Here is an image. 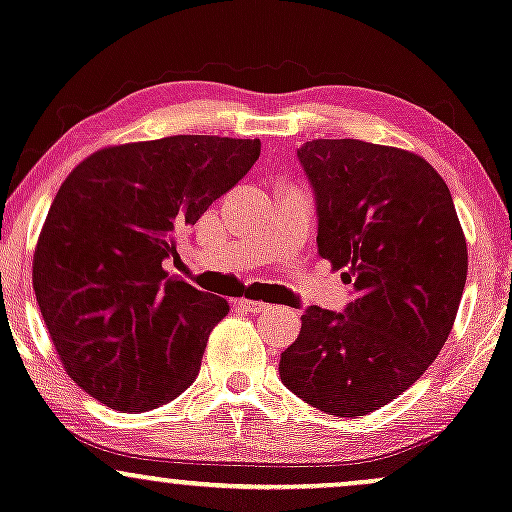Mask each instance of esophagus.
<instances>
[{
  "label": "esophagus",
  "instance_id": "esophagus-1",
  "mask_svg": "<svg viewBox=\"0 0 512 512\" xmlns=\"http://www.w3.org/2000/svg\"><path fill=\"white\" fill-rule=\"evenodd\" d=\"M237 307H241L244 312H251V314H263V312H268V309H273V304L256 302V300H237Z\"/></svg>",
  "mask_w": 512,
  "mask_h": 512
}]
</instances>
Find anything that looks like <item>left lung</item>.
Listing matches in <instances>:
<instances>
[{"label":"left lung","instance_id":"8db88e82","mask_svg":"<svg viewBox=\"0 0 512 512\" xmlns=\"http://www.w3.org/2000/svg\"><path fill=\"white\" fill-rule=\"evenodd\" d=\"M317 200L319 256L353 302L309 307L280 380L331 416H365L438 358L467 283V241L438 171L406 149L312 140L297 149Z\"/></svg>","mask_w":512,"mask_h":512}]
</instances>
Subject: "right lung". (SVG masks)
I'll list each match as a JSON object with an SVG mask.
<instances>
[{"instance_id":"1","label":"right lung","mask_w":512,"mask_h":512,"mask_svg":"<svg viewBox=\"0 0 512 512\" xmlns=\"http://www.w3.org/2000/svg\"><path fill=\"white\" fill-rule=\"evenodd\" d=\"M258 154V140L174 135L99 149L67 176L40 229L33 290L86 394L140 413L191 387L229 304L162 263Z\"/></svg>"}]
</instances>
